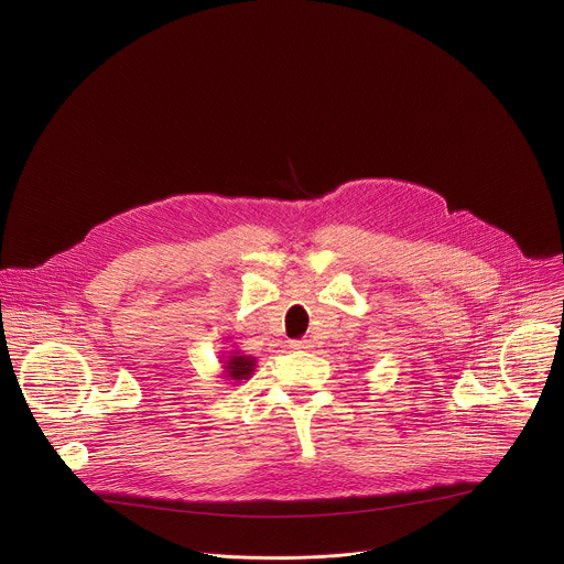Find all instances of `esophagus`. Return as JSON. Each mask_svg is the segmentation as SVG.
I'll return each instance as SVG.
<instances>
[{"label":"esophagus","mask_w":564,"mask_h":564,"mask_svg":"<svg viewBox=\"0 0 564 564\" xmlns=\"http://www.w3.org/2000/svg\"><path fill=\"white\" fill-rule=\"evenodd\" d=\"M290 348H294V350H307V348H312V341H310V339H294V341H290Z\"/></svg>","instance_id":"esophagus-1"}]
</instances>
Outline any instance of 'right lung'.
Listing matches in <instances>:
<instances>
[{"mask_svg": "<svg viewBox=\"0 0 564 564\" xmlns=\"http://www.w3.org/2000/svg\"><path fill=\"white\" fill-rule=\"evenodd\" d=\"M220 377L231 381V383H240V381H248L254 375L257 368V359L252 355H246L243 350L238 348H229L223 357H220Z\"/></svg>", "mask_w": 564, "mask_h": 564, "instance_id": "obj_1", "label": "right lung"}]
</instances>
